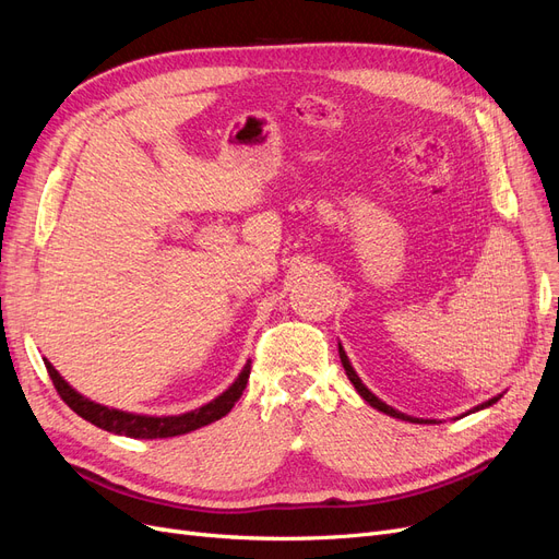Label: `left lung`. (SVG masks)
Instances as JSON below:
<instances>
[{"label": "left lung", "instance_id": "8db88e82", "mask_svg": "<svg viewBox=\"0 0 559 559\" xmlns=\"http://www.w3.org/2000/svg\"><path fill=\"white\" fill-rule=\"evenodd\" d=\"M337 352H341V361H343V368H345V373H347V378H349V382L354 384V389H357V392L364 396V401H368L370 405H373V408H378L380 413H384V415H389V417H396V419H405V421H421V419H415V417H411V415H405V413H399V411H394L392 405H386V403H382L373 392H368V386L359 380V376L354 373V368H352V364H349V359H347V354H345V349L343 347H337ZM499 401V396L497 399H489V401H485L483 405H478V408H473V411H483V408H487V405H492V403H497Z\"/></svg>", "mask_w": 559, "mask_h": 559}]
</instances>
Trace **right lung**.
Returning a JSON list of instances; mask_svg holds the SVG:
<instances>
[{
  "instance_id": "1",
  "label": "right lung",
  "mask_w": 559,
  "mask_h": 559,
  "mask_svg": "<svg viewBox=\"0 0 559 559\" xmlns=\"http://www.w3.org/2000/svg\"><path fill=\"white\" fill-rule=\"evenodd\" d=\"M44 364H46L50 380H53L56 392L79 417L91 421V425H95L99 429L118 433V436H130V438L181 436V433L195 431V429L205 427V425H212V421H216V419H222L224 415L230 413L235 401L242 396L247 380H249V370H251V366L247 364L245 370L240 373V378L235 380L222 396L210 401L207 405H202V408H198V411L175 415V417H146V415H130V413L114 411V408H107V405H99V403L83 399L60 378V373L53 366H50L48 361H44Z\"/></svg>"
}]
</instances>
